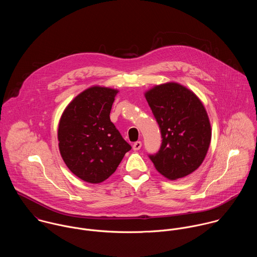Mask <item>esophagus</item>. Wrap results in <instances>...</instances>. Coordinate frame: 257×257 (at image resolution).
Segmentation results:
<instances>
[{
  "label": "esophagus",
  "mask_w": 257,
  "mask_h": 257,
  "mask_svg": "<svg viewBox=\"0 0 257 257\" xmlns=\"http://www.w3.org/2000/svg\"><path fill=\"white\" fill-rule=\"evenodd\" d=\"M141 147H142V142L137 141V142L134 143V145H133V150L134 151H138V150L141 149Z\"/></svg>",
  "instance_id": "obj_1"
}]
</instances>
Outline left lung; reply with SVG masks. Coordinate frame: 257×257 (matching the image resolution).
I'll return each mask as SVG.
<instances>
[{
  "mask_svg": "<svg viewBox=\"0 0 257 257\" xmlns=\"http://www.w3.org/2000/svg\"><path fill=\"white\" fill-rule=\"evenodd\" d=\"M145 97L163 138L160 151L150 156L156 170L171 180L196 171L212 137L210 120L199 97L174 82L153 86Z\"/></svg>",
  "mask_w": 257,
  "mask_h": 257,
  "instance_id": "obj_1",
  "label": "left lung"
}]
</instances>
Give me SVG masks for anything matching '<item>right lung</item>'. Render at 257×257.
Wrapping results in <instances>:
<instances>
[{"label": "right lung", "mask_w": 257, "mask_h": 257, "mask_svg": "<svg viewBox=\"0 0 257 257\" xmlns=\"http://www.w3.org/2000/svg\"><path fill=\"white\" fill-rule=\"evenodd\" d=\"M118 91L90 86L67 105L59 121L61 157L70 171L88 183L107 179L131 150L109 117Z\"/></svg>", "instance_id": "add662e5"}]
</instances>
